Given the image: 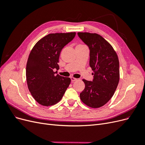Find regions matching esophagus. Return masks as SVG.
Masks as SVG:
<instances>
[{"instance_id":"obj_1","label":"esophagus","mask_w":145,"mask_h":145,"mask_svg":"<svg viewBox=\"0 0 145 145\" xmlns=\"http://www.w3.org/2000/svg\"><path fill=\"white\" fill-rule=\"evenodd\" d=\"M77 80V78H74V77H71V80L72 82H75V81H76Z\"/></svg>"}]
</instances>
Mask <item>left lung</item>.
I'll return each instance as SVG.
<instances>
[{"instance_id": "8db88e82", "label": "left lung", "mask_w": 145, "mask_h": 145, "mask_svg": "<svg viewBox=\"0 0 145 145\" xmlns=\"http://www.w3.org/2000/svg\"><path fill=\"white\" fill-rule=\"evenodd\" d=\"M89 50V66L94 73L93 81L83 79L85 88L80 94L88 106L97 108L111 99L119 82V62L112 46L99 34L78 33Z\"/></svg>"}]
</instances>
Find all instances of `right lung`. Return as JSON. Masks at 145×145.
<instances>
[{
    "mask_svg": "<svg viewBox=\"0 0 145 145\" xmlns=\"http://www.w3.org/2000/svg\"><path fill=\"white\" fill-rule=\"evenodd\" d=\"M76 33L49 34L39 40L31 51L26 68L29 91L43 106H51L62 99L71 79L56 75L63 48L73 40ZM57 72V71H56Z\"/></svg>",
    "mask_w": 145,
    "mask_h": 145,
    "instance_id": "obj_1",
    "label": "right lung"
}]
</instances>
